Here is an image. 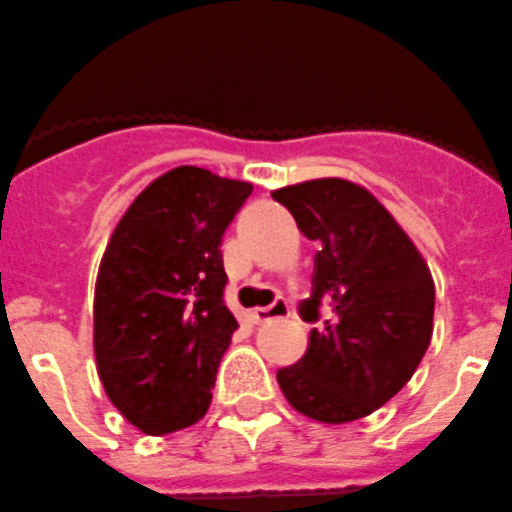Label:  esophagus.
Wrapping results in <instances>:
<instances>
[{
	"label": "esophagus",
	"instance_id": "34e87169",
	"mask_svg": "<svg viewBox=\"0 0 512 512\" xmlns=\"http://www.w3.org/2000/svg\"><path fill=\"white\" fill-rule=\"evenodd\" d=\"M290 315V305L288 300L278 298L267 308H255L252 310V321L255 323H267V321H278V318H288Z\"/></svg>",
	"mask_w": 512,
	"mask_h": 512
}]
</instances>
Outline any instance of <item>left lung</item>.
<instances>
[{
  "mask_svg": "<svg viewBox=\"0 0 512 512\" xmlns=\"http://www.w3.org/2000/svg\"><path fill=\"white\" fill-rule=\"evenodd\" d=\"M293 212L315 252L308 321L331 318L308 336V351L278 371L295 412L323 424L369 417L399 394L427 353L434 280L409 234L361 184L328 176L272 191Z\"/></svg>",
  "mask_w": 512,
  "mask_h": 512,
  "instance_id": "obj_1",
  "label": "left lung"
}]
</instances>
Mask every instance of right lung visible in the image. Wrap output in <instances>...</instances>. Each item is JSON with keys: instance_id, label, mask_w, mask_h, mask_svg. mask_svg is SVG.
<instances>
[{"instance_id": "right-lung-1", "label": "right lung", "mask_w": 512, "mask_h": 512, "mask_svg": "<svg viewBox=\"0 0 512 512\" xmlns=\"http://www.w3.org/2000/svg\"><path fill=\"white\" fill-rule=\"evenodd\" d=\"M250 181L176 166L138 194L98 267L93 351L113 407L143 434L191 427L212 404L237 321L222 300V234Z\"/></svg>"}]
</instances>
